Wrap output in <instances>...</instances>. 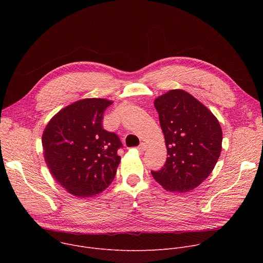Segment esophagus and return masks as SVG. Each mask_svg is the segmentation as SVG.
<instances>
[{"label":"esophagus","instance_id":"esophagus-1","mask_svg":"<svg viewBox=\"0 0 263 263\" xmlns=\"http://www.w3.org/2000/svg\"><path fill=\"white\" fill-rule=\"evenodd\" d=\"M145 148H146V144H145L144 142H141V143L137 146V149H138V151H140V152H143Z\"/></svg>","mask_w":263,"mask_h":263}]
</instances>
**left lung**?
Returning <instances> with one entry per match:
<instances>
[{"label":"left lung","instance_id":"1","mask_svg":"<svg viewBox=\"0 0 263 263\" xmlns=\"http://www.w3.org/2000/svg\"><path fill=\"white\" fill-rule=\"evenodd\" d=\"M154 105L168 157L152 176L167 192L193 191L210 175L220 155L219 123L206 106L182 89L167 91Z\"/></svg>","mask_w":263,"mask_h":263}]
</instances>
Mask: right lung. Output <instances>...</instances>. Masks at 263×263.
<instances>
[{"label": "right lung", "instance_id": "obj_1", "mask_svg": "<svg viewBox=\"0 0 263 263\" xmlns=\"http://www.w3.org/2000/svg\"><path fill=\"white\" fill-rule=\"evenodd\" d=\"M112 104L84 99L61 109L43 134L44 157L54 179L69 194L91 197L114 181L121 161L120 137L103 128V115Z\"/></svg>", "mask_w": 263, "mask_h": 263}]
</instances>
